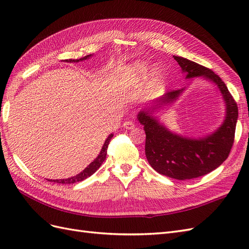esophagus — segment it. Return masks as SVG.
Segmentation results:
<instances>
[{
  "label": "esophagus",
  "instance_id": "1",
  "mask_svg": "<svg viewBox=\"0 0 249 249\" xmlns=\"http://www.w3.org/2000/svg\"><path fill=\"white\" fill-rule=\"evenodd\" d=\"M124 127H125L126 130H133L135 127V124L133 122H131V120H127V122H125L124 124Z\"/></svg>",
  "mask_w": 249,
  "mask_h": 249
}]
</instances>
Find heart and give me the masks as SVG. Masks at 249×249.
Instances as JSON below:
<instances>
[{
	"mask_svg": "<svg viewBox=\"0 0 249 249\" xmlns=\"http://www.w3.org/2000/svg\"><path fill=\"white\" fill-rule=\"evenodd\" d=\"M133 71H134L135 73L137 74V76H139V77L143 76V74H144L147 71V65L145 63H143V62H137V63H135L133 65ZM158 80H159V73H158V71H155V70L150 71L149 76H148V83H149V84L150 85L157 84Z\"/></svg>",
	"mask_w": 249,
	"mask_h": 249,
	"instance_id": "1",
	"label": "heart"
}]
</instances>
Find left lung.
I'll return each instance as SVG.
<instances>
[{
	"label": "left lung",
	"mask_w": 249,
	"mask_h": 249,
	"mask_svg": "<svg viewBox=\"0 0 249 249\" xmlns=\"http://www.w3.org/2000/svg\"><path fill=\"white\" fill-rule=\"evenodd\" d=\"M187 79L206 78L219 88L227 105V114L221 126L209 136L191 139L170 132L152 115L150 110L140 111L137 116L145 131V156L148 163L160 175L177 179H190L213 171L227 160L235 139L238 106L219 76L207 67L186 58L173 56ZM184 89L172 90L156 101L152 111L170 105Z\"/></svg>",
	"instance_id": "obj_1"
}]
</instances>
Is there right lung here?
<instances>
[{
	"mask_svg": "<svg viewBox=\"0 0 249 249\" xmlns=\"http://www.w3.org/2000/svg\"><path fill=\"white\" fill-rule=\"evenodd\" d=\"M90 56H91V55H87V56L83 57V58H81V59H74V60H73V59H66L65 61H66V62H79V61H83V60H86V59H88ZM112 137H113V134L109 135L108 138L106 139V141H105V143H104V145H103V147H102V150H101L100 155L97 156L96 159H94V161H93V162L90 163L84 170H83L82 172H80L79 175L74 176V177H71V178H63V179H53V180L51 179V182L59 183V184H73V183L81 182V180H84V179H85V178H87L88 177L92 176L93 173L101 167L102 163H103L105 160H106L108 145H109V143H110V141H111V138H112ZM48 180H49V179H48Z\"/></svg>",
	"mask_w": 249,
	"mask_h": 249,
	"instance_id": "right-lung-1",
	"label": "right lung"
}]
</instances>
